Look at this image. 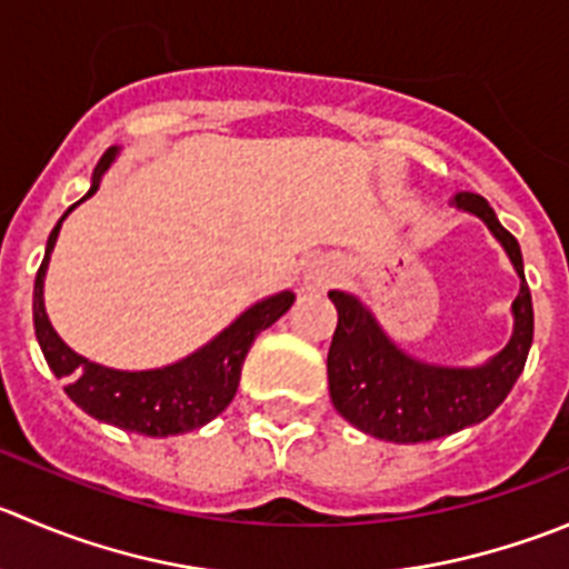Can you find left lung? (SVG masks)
Returning <instances> with one entry per match:
<instances>
[{"label":"left lung","instance_id":"1","mask_svg":"<svg viewBox=\"0 0 569 569\" xmlns=\"http://www.w3.org/2000/svg\"><path fill=\"white\" fill-rule=\"evenodd\" d=\"M456 206L481 217L506 247L522 278L515 300V336L489 363L476 369L431 367L397 350L372 313L345 291H330L339 325L328 350V383L336 411L358 431L386 442H431L483 422L520 378L533 341V306L515 236L498 222L483 197L461 191Z\"/></svg>","mask_w":569,"mask_h":569}]
</instances>
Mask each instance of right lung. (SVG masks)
Wrapping results in <instances>:
<instances>
[{"label":"right lung","instance_id":"right-lung-1","mask_svg":"<svg viewBox=\"0 0 569 569\" xmlns=\"http://www.w3.org/2000/svg\"><path fill=\"white\" fill-rule=\"evenodd\" d=\"M113 156L116 150L110 147L99 158L97 169H93V186L82 200H88L99 189V178L110 167ZM66 213L49 233L47 256L38 267L36 291H32V319H36L38 345H41L49 369L58 378H66V395L91 417L116 425V428H124V431L144 433V437H174V433L194 431V428L211 422L236 397L241 363H244L256 336L289 311L295 295L280 291L269 300L256 302L211 345H206L183 361L172 363V367L147 369V372H121V369L99 367V363L88 361V358L77 356L71 347H66L63 339L49 325L47 311H43V274H47L49 256H52Z\"/></svg>","mask_w":569,"mask_h":569}]
</instances>
